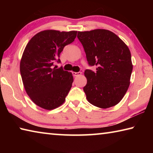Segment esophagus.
Listing matches in <instances>:
<instances>
[{"instance_id":"obj_1","label":"esophagus","mask_w":153,"mask_h":153,"mask_svg":"<svg viewBox=\"0 0 153 153\" xmlns=\"http://www.w3.org/2000/svg\"><path fill=\"white\" fill-rule=\"evenodd\" d=\"M82 74V72L81 71H79V72H73V75L74 76H80V75Z\"/></svg>"}]
</instances>
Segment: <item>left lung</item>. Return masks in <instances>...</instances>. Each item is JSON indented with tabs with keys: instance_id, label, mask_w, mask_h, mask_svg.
Returning a JSON list of instances; mask_svg holds the SVG:
<instances>
[{
	"instance_id": "left-lung-1",
	"label": "left lung",
	"mask_w": 153,
	"mask_h": 153,
	"mask_svg": "<svg viewBox=\"0 0 153 153\" xmlns=\"http://www.w3.org/2000/svg\"><path fill=\"white\" fill-rule=\"evenodd\" d=\"M77 37L84 47L89 66H97L96 71H84L87 84L84 91L88 101L102 108L118 104L128 89L133 69L128 47L107 30L78 32Z\"/></svg>"
}]
</instances>
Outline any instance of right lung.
<instances>
[{
  "instance_id": "obj_1",
  "label": "right lung",
  "mask_w": 153,
  "mask_h": 153,
  "mask_svg": "<svg viewBox=\"0 0 153 153\" xmlns=\"http://www.w3.org/2000/svg\"><path fill=\"white\" fill-rule=\"evenodd\" d=\"M77 31L45 30L38 33L27 43L20 62V73L27 94L32 101L45 109L61 105L70 90L72 74L56 69L60 53L73 42Z\"/></svg>"
}]
</instances>
